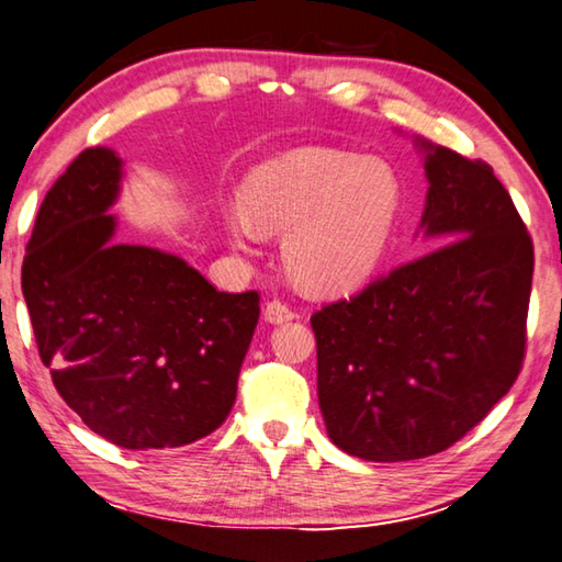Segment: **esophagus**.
I'll return each instance as SVG.
<instances>
[{
  "mask_svg": "<svg viewBox=\"0 0 562 562\" xmlns=\"http://www.w3.org/2000/svg\"><path fill=\"white\" fill-rule=\"evenodd\" d=\"M265 319H268L270 324H284V322L297 319V312H294L290 304L272 300V302H268V307H265Z\"/></svg>",
  "mask_w": 562,
  "mask_h": 562,
  "instance_id": "esophagus-1",
  "label": "esophagus"
}]
</instances>
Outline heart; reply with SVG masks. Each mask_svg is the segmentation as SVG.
Listing matches in <instances>:
<instances>
[{
    "label": "heart",
    "instance_id": "1",
    "mask_svg": "<svg viewBox=\"0 0 562 562\" xmlns=\"http://www.w3.org/2000/svg\"><path fill=\"white\" fill-rule=\"evenodd\" d=\"M246 209H231L233 246L252 250L284 233L282 258L312 292L359 288L379 268L397 216L393 171L349 151L310 147L255 169L243 189Z\"/></svg>",
    "mask_w": 562,
    "mask_h": 562
}]
</instances>
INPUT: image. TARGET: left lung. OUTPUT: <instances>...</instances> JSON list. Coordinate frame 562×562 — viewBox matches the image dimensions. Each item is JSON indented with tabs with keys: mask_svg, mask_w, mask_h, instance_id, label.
Masks as SVG:
<instances>
[{
	"mask_svg": "<svg viewBox=\"0 0 562 562\" xmlns=\"http://www.w3.org/2000/svg\"><path fill=\"white\" fill-rule=\"evenodd\" d=\"M427 149L425 236L442 247L312 314L331 442L369 462L462 440L521 373L533 240L486 161Z\"/></svg>",
	"mask_w": 562,
	"mask_h": 562,
	"instance_id": "1",
	"label": "left lung"
}]
</instances>
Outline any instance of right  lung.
I'll return each instance as SVG.
<instances>
[{"instance_id": "right-lung-1", "label": "right lung", "mask_w": 562, "mask_h": 562, "mask_svg": "<svg viewBox=\"0 0 562 562\" xmlns=\"http://www.w3.org/2000/svg\"><path fill=\"white\" fill-rule=\"evenodd\" d=\"M122 161L90 147L48 189L22 265L58 395L125 450L183 447L226 420L260 294L218 292L177 255L117 246Z\"/></svg>"}]
</instances>
